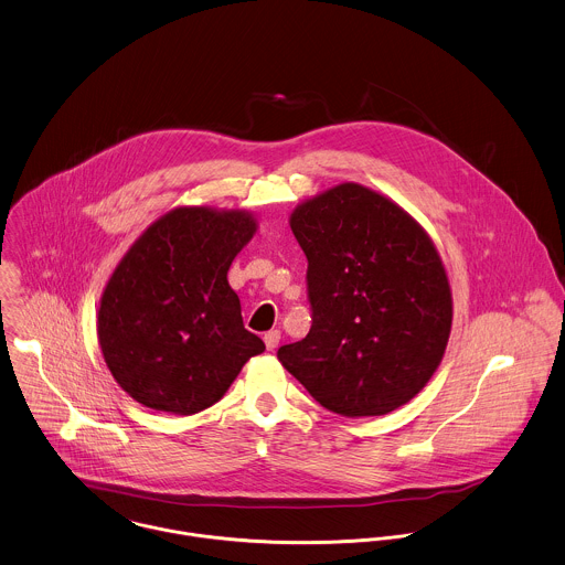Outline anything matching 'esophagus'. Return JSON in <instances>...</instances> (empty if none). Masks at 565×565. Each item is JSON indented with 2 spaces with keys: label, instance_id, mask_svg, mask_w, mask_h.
<instances>
[{
  "label": "esophagus",
  "instance_id": "obj_1",
  "mask_svg": "<svg viewBox=\"0 0 565 565\" xmlns=\"http://www.w3.org/2000/svg\"><path fill=\"white\" fill-rule=\"evenodd\" d=\"M279 340H281V332L279 330H270V332L264 334V342H266L268 351H275L279 347Z\"/></svg>",
  "mask_w": 565,
  "mask_h": 565
}]
</instances>
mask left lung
Segmentation results:
<instances>
[{
  "mask_svg": "<svg viewBox=\"0 0 565 565\" xmlns=\"http://www.w3.org/2000/svg\"><path fill=\"white\" fill-rule=\"evenodd\" d=\"M308 257L310 334L279 362L328 411L377 417L408 404L439 369L451 332L441 255L404 207L340 183L290 214Z\"/></svg>",
  "mask_w": 565,
  "mask_h": 565,
  "instance_id": "obj_1",
  "label": "left lung"
}]
</instances>
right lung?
<instances>
[{"label": "right lung", "mask_w": 565, "mask_h": 565, "mask_svg": "<svg viewBox=\"0 0 565 565\" xmlns=\"http://www.w3.org/2000/svg\"><path fill=\"white\" fill-rule=\"evenodd\" d=\"M255 231L246 210L179 205L121 255L100 297L98 342L135 402L159 413H201L266 349L244 330L226 279Z\"/></svg>", "instance_id": "add662e5"}]
</instances>
